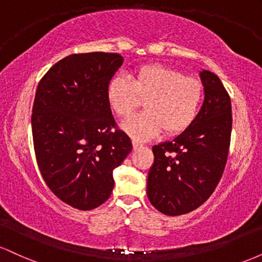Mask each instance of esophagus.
Wrapping results in <instances>:
<instances>
[{
    "mask_svg": "<svg viewBox=\"0 0 262 262\" xmlns=\"http://www.w3.org/2000/svg\"><path fill=\"white\" fill-rule=\"evenodd\" d=\"M132 144H133V149H134V150L139 149V148H140V146H143V145H141V144H140V143H138V141H137V140H133V141H132Z\"/></svg>",
    "mask_w": 262,
    "mask_h": 262,
    "instance_id": "1",
    "label": "esophagus"
}]
</instances>
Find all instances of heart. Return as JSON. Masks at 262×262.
<instances>
[{
  "mask_svg": "<svg viewBox=\"0 0 262 262\" xmlns=\"http://www.w3.org/2000/svg\"><path fill=\"white\" fill-rule=\"evenodd\" d=\"M146 98L145 111L121 122V129L137 140L152 138L164 128L166 134L181 133L194 121L203 98L200 81L162 65L143 66L130 77L111 80L107 100L118 116H128Z\"/></svg>",
  "mask_w": 262,
  "mask_h": 262,
  "instance_id": "1",
  "label": "heart"
}]
</instances>
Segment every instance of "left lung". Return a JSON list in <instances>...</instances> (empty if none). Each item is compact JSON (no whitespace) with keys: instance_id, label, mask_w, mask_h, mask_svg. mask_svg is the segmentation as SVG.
I'll use <instances>...</instances> for the list:
<instances>
[{"instance_id":"obj_1","label":"left lung","mask_w":262,"mask_h":262,"mask_svg":"<svg viewBox=\"0 0 262 262\" xmlns=\"http://www.w3.org/2000/svg\"><path fill=\"white\" fill-rule=\"evenodd\" d=\"M204 101L194 121L171 140L152 146L146 183L149 201L166 215L198 208L217 187L227 164L231 102L215 74L200 71Z\"/></svg>"}]
</instances>
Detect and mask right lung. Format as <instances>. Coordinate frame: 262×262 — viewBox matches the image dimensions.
I'll use <instances>...</instances> for the list:
<instances>
[{
  "label": "right lung",
  "instance_id": "add662e5",
  "mask_svg": "<svg viewBox=\"0 0 262 262\" xmlns=\"http://www.w3.org/2000/svg\"><path fill=\"white\" fill-rule=\"evenodd\" d=\"M123 60L114 53L73 54L45 74L35 92L32 133L39 170L53 193L76 209L106 202L113 170L133 148L124 132L112 130L107 100Z\"/></svg>",
  "mask_w": 262,
  "mask_h": 262
}]
</instances>
